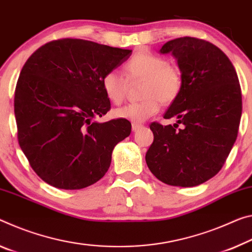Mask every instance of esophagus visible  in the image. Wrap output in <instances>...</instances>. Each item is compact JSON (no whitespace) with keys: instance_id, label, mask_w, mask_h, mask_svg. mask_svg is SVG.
Returning a JSON list of instances; mask_svg holds the SVG:
<instances>
[{"instance_id":"1","label":"esophagus","mask_w":252,"mask_h":252,"mask_svg":"<svg viewBox=\"0 0 252 252\" xmlns=\"http://www.w3.org/2000/svg\"><path fill=\"white\" fill-rule=\"evenodd\" d=\"M132 131H137V130H139L141 127V125H139V123H135V122H133L132 123Z\"/></svg>"}]
</instances>
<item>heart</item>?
<instances>
[{"instance_id": "b5f03b06", "label": "heart", "mask_w": 252, "mask_h": 252, "mask_svg": "<svg viewBox=\"0 0 252 252\" xmlns=\"http://www.w3.org/2000/svg\"><path fill=\"white\" fill-rule=\"evenodd\" d=\"M125 71L126 78L118 69L103 75L102 89L106 97L114 104H120L126 97L129 82L143 81L142 96L146 98L114 110L117 118L133 122L145 121L157 113L160 102L175 101L182 91V70L170 65L168 59L160 55L140 51L126 62Z\"/></svg>"}]
</instances>
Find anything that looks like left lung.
<instances>
[{
  "label": "left lung",
  "instance_id": "left-lung-1",
  "mask_svg": "<svg viewBox=\"0 0 252 252\" xmlns=\"http://www.w3.org/2000/svg\"><path fill=\"white\" fill-rule=\"evenodd\" d=\"M168 53L177 59L183 87L163 118L177 122L151 123L154 142L146 162L162 183L193 187L215 176L232 149L242 113L241 89L232 63L213 43L177 38L161 47L160 54Z\"/></svg>",
  "mask_w": 252,
  "mask_h": 252
}]
</instances>
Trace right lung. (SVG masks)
I'll use <instances>...</instances> for the list:
<instances>
[{"instance_id":"right-lung-1","label":"right lung","mask_w":252,"mask_h":252,"mask_svg":"<svg viewBox=\"0 0 252 252\" xmlns=\"http://www.w3.org/2000/svg\"><path fill=\"white\" fill-rule=\"evenodd\" d=\"M131 53L65 38L46 43L28 58L14 93L18 141L43 182L81 189L104 176L112 151L129 137L131 123L93 121L111 109L102 77Z\"/></svg>"}]
</instances>
